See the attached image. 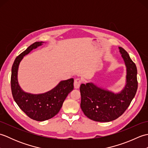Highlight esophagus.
<instances>
[{
  "mask_svg": "<svg viewBox=\"0 0 148 148\" xmlns=\"http://www.w3.org/2000/svg\"><path fill=\"white\" fill-rule=\"evenodd\" d=\"M81 84V80L79 78H76V79H74V88H79L80 85Z\"/></svg>",
  "mask_w": 148,
  "mask_h": 148,
  "instance_id": "obj_1",
  "label": "esophagus"
}]
</instances>
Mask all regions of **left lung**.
<instances>
[{
    "label": "left lung",
    "mask_w": 148,
    "mask_h": 148,
    "mask_svg": "<svg viewBox=\"0 0 148 148\" xmlns=\"http://www.w3.org/2000/svg\"><path fill=\"white\" fill-rule=\"evenodd\" d=\"M119 53L127 67L126 84L120 92L101 88L93 83L81 84V108L93 121L109 122L121 116L130 106L137 90V70L128 53L121 47Z\"/></svg>",
    "instance_id": "left-lung-1"
}]
</instances>
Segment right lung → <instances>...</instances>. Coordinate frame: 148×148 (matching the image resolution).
<instances>
[{
  "instance_id": "add662e5",
  "label": "right lung",
  "mask_w": 148,
  "mask_h": 148,
  "mask_svg": "<svg viewBox=\"0 0 148 148\" xmlns=\"http://www.w3.org/2000/svg\"><path fill=\"white\" fill-rule=\"evenodd\" d=\"M43 42H36L19 55L13 63L11 70V86L13 99L22 111L31 119L42 121L58 114L68 94L74 89V79L61 81L49 92L40 94L25 92L19 85L18 71L23 56L41 46Z\"/></svg>"
}]
</instances>
